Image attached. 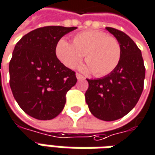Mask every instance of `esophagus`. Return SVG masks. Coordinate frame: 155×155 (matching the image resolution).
Returning <instances> with one entry per match:
<instances>
[{"mask_svg": "<svg viewBox=\"0 0 155 155\" xmlns=\"http://www.w3.org/2000/svg\"><path fill=\"white\" fill-rule=\"evenodd\" d=\"M76 78H77L78 80H84V79H85L83 75H81V74H79V73H76Z\"/></svg>", "mask_w": 155, "mask_h": 155, "instance_id": "obj_1", "label": "esophagus"}]
</instances>
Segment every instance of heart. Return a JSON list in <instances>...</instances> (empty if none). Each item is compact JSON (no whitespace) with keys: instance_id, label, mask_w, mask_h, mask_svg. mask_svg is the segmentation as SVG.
Listing matches in <instances>:
<instances>
[{"instance_id":"obj_1","label":"heart","mask_w":155,"mask_h":155,"mask_svg":"<svg viewBox=\"0 0 155 155\" xmlns=\"http://www.w3.org/2000/svg\"><path fill=\"white\" fill-rule=\"evenodd\" d=\"M73 44L67 40L59 39L55 54L60 62L73 69L85 55L87 64L81 67L84 72H92L96 77L111 73L121 59V45L115 37L96 30L84 31L73 37Z\"/></svg>"}]
</instances>
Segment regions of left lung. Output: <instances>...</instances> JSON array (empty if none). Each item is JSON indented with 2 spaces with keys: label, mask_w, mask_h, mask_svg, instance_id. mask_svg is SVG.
<instances>
[{
  "label": "left lung",
  "mask_w": 155,
  "mask_h": 155,
  "mask_svg": "<svg viewBox=\"0 0 155 155\" xmlns=\"http://www.w3.org/2000/svg\"><path fill=\"white\" fill-rule=\"evenodd\" d=\"M121 45V59L116 69L101 79L88 80L85 101L93 116L115 121L127 115L139 100L143 89L145 67L141 50L120 30L106 28Z\"/></svg>",
  "instance_id": "obj_1"
}]
</instances>
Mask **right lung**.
Segmentation results:
<instances>
[{"instance_id":"add662e5","label":"right lung","mask_w":155,"mask_h":155,"mask_svg":"<svg viewBox=\"0 0 155 155\" xmlns=\"http://www.w3.org/2000/svg\"><path fill=\"white\" fill-rule=\"evenodd\" d=\"M77 28L47 26L31 31L17 42L9 64L10 86L23 111L38 120L62 111L66 93L76 84L75 72L55 54L56 44Z\"/></svg>"}]
</instances>
